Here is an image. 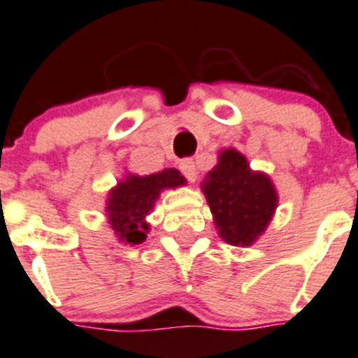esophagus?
Wrapping results in <instances>:
<instances>
[{
	"label": "esophagus",
	"instance_id": "1",
	"mask_svg": "<svg viewBox=\"0 0 358 358\" xmlns=\"http://www.w3.org/2000/svg\"><path fill=\"white\" fill-rule=\"evenodd\" d=\"M179 169H181L182 176H185L189 182H195L196 179H199V172H196V166L192 159H185V162H181Z\"/></svg>",
	"mask_w": 358,
	"mask_h": 358
}]
</instances>
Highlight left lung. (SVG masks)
Returning a JSON list of instances; mask_svg holds the SVG:
<instances>
[{"mask_svg":"<svg viewBox=\"0 0 358 358\" xmlns=\"http://www.w3.org/2000/svg\"><path fill=\"white\" fill-rule=\"evenodd\" d=\"M202 192L213 213L217 236L232 246H251L267 230L278 207L271 177L253 170L237 149H221L206 176Z\"/></svg>","mask_w":358,"mask_h":358,"instance_id":"8db88e82","label":"left lung"}]
</instances>
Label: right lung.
<instances>
[{"label": "right lung", "mask_w": 358, "mask_h": 358, "mask_svg": "<svg viewBox=\"0 0 358 358\" xmlns=\"http://www.w3.org/2000/svg\"><path fill=\"white\" fill-rule=\"evenodd\" d=\"M186 179L177 169H165L151 176L126 173L107 195L105 214L114 236L122 244L144 243L149 232L148 214L155 209L163 189L185 186Z\"/></svg>", "instance_id": "right-lung-1"}]
</instances>
